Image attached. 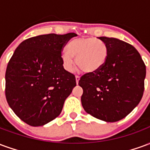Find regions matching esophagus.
<instances>
[{"instance_id": "obj_1", "label": "esophagus", "mask_w": 150, "mask_h": 150, "mask_svg": "<svg viewBox=\"0 0 150 150\" xmlns=\"http://www.w3.org/2000/svg\"><path fill=\"white\" fill-rule=\"evenodd\" d=\"M79 79H80V77H79V76H78V75H76V76H75V80H76V83H77V84L79 83Z\"/></svg>"}]
</instances>
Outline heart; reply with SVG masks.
Segmentation results:
<instances>
[{
    "label": "heart",
    "instance_id": "1",
    "mask_svg": "<svg viewBox=\"0 0 150 150\" xmlns=\"http://www.w3.org/2000/svg\"><path fill=\"white\" fill-rule=\"evenodd\" d=\"M68 50L61 54L62 67L71 72L77 65L85 73H94L104 65L108 58V49L105 44L96 38H77L69 43Z\"/></svg>",
    "mask_w": 150,
    "mask_h": 150
}]
</instances>
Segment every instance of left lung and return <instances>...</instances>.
Returning a JSON list of instances; mask_svg holds the SVG:
<instances>
[{"label":"left lung","instance_id":"1","mask_svg":"<svg viewBox=\"0 0 150 150\" xmlns=\"http://www.w3.org/2000/svg\"><path fill=\"white\" fill-rule=\"evenodd\" d=\"M107 46L104 65L94 73L83 75V108L86 112L106 122H116L128 116L141 101L146 69L138 51L115 38L100 37Z\"/></svg>","mask_w":150,"mask_h":150}]
</instances>
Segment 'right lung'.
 <instances>
[{"mask_svg":"<svg viewBox=\"0 0 150 150\" xmlns=\"http://www.w3.org/2000/svg\"><path fill=\"white\" fill-rule=\"evenodd\" d=\"M75 33L39 35L15 50L5 72V96L17 116L30 126H42L59 116L76 86L63 68L61 52Z\"/></svg>","mask_w":150,"mask_h":150,"instance_id":"right-lung-1","label":"right lung"}]
</instances>
